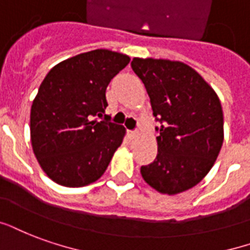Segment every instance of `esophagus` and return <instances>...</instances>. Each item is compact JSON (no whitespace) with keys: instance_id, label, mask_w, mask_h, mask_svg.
Listing matches in <instances>:
<instances>
[{"instance_id":"esophagus-1","label":"esophagus","mask_w":250,"mask_h":250,"mask_svg":"<svg viewBox=\"0 0 250 250\" xmlns=\"http://www.w3.org/2000/svg\"><path fill=\"white\" fill-rule=\"evenodd\" d=\"M127 134L130 138H136L138 136V130H127Z\"/></svg>"}]
</instances>
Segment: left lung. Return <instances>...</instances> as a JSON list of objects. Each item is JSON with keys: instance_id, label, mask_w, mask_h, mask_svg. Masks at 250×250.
Listing matches in <instances>:
<instances>
[{"instance_id": "8db88e82", "label": "left lung", "mask_w": 250, "mask_h": 250, "mask_svg": "<svg viewBox=\"0 0 250 250\" xmlns=\"http://www.w3.org/2000/svg\"><path fill=\"white\" fill-rule=\"evenodd\" d=\"M132 68L145 84L161 125L157 158L141 167L147 185L162 194L191 188L211 170L224 130L219 97L200 75L182 62L134 58Z\"/></svg>"}]
</instances>
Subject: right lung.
<instances>
[{"instance_id":"obj_1","label":"right lung","mask_w":250,"mask_h":250,"mask_svg":"<svg viewBox=\"0 0 250 250\" xmlns=\"http://www.w3.org/2000/svg\"><path fill=\"white\" fill-rule=\"evenodd\" d=\"M129 62L124 54L93 50L46 75L31 105L30 134L41 167L58 185L82 187L97 181L123 144L125 127L104 114L105 92Z\"/></svg>"}]
</instances>
